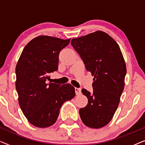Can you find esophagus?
<instances>
[{"label":"esophagus","instance_id":"obj_1","mask_svg":"<svg viewBox=\"0 0 145 145\" xmlns=\"http://www.w3.org/2000/svg\"><path fill=\"white\" fill-rule=\"evenodd\" d=\"M75 92H76V94L77 96L80 95L81 94V89L78 88H75Z\"/></svg>","mask_w":145,"mask_h":145}]
</instances>
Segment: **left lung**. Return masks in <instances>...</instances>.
<instances>
[{"label":"left lung","instance_id":"8db88e82","mask_svg":"<svg viewBox=\"0 0 145 145\" xmlns=\"http://www.w3.org/2000/svg\"><path fill=\"white\" fill-rule=\"evenodd\" d=\"M71 43L94 76L92 94L82 90L88 102L79 110L80 118L88 127H103L114 117L124 89L127 69L122 53L116 41L102 31L72 39Z\"/></svg>","mask_w":145,"mask_h":145}]
</instances>
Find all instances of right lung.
Masks as SVG:
<instances>
[{
  "mask_svg": "<svg viewBox=\"0 0 145 145\" xmlns=\"http://www.w3.org/2000/svg\"><path fill=\"white\" fill-rule=\"evenodd\" d=\"M71 39L39 35L25 45L16 67V88L20 107L28 121L45 128L56 122L63 103L75 96L71 84L48 82L58 70L59 54Z\"/></svg>",
  "mask_w": 145,
  "mask_h": 145,
  "instance_id": "right-lung-1",
  "label": "right lung"
}]
</instances>
